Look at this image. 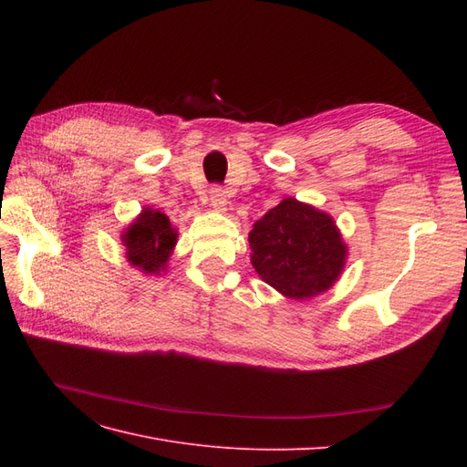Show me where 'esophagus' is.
<instances>
[{
  "instance_id": "obj_1",
  "label": "esophagus",
  "mask_w": 467,
  "mask_h": 467,
  "mask_svg": "<svg viewBox=\"0 0 467 467\" xmlns=\"http://www.w3.org/2000/svg\"><path fill=\"white\" fill-rule=\"evenodd\" d=\"M210 204L216 210H223L225 204H228V194L222 187H212L210 189Z\"/></svg>"
}]
</instances>
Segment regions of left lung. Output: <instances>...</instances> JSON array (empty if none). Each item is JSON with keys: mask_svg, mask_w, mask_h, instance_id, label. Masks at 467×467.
Returning a JSON list of instances; mask_svg holds the SVG:
<instances>
[{"mask_svg": "<svg viewBox=\"0 0 467 467\" xmlns=\"http://www.w3.org/2000/svg\"><path fill=\"white\" fill-rule=\"evenodd\" d=\"M249 247L257 275L294 300L331 288L347 257L333 218L296 199H285L253 223Z\"/></svg>", "mask_w": 467, "mask_h": 467, "instance_id": "1", "label": "left lung"}]
</instances>
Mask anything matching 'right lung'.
<instances>
[{
	"label": "right lung",
	"mask_w": 467,
	"mask_h": 467,
	"mask_svg": "<svg viewBox=\"0 0 467 467\" xmlns=\"http://www.w3.org/2000/svg\"><path fill=\"white\" fill-rule=\"evenodd\" d=\"M129 261L144 273H160L177 244L171 222L158 210L146 208L140 218L122 234Z\"/></svg>",
	"instance_id": "obj_1"
}]
</instances>
